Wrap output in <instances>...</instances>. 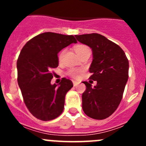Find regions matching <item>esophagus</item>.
Segmentation results:
<instances>
[{
    "label": "esophagus",
    "mask_w": 146,
    "mask_h": 146,
    "mask_svg": "<svg viewBox=\"0 0 146 146\" xmlns=\"http://www.w3.org/2000/svg\"><path fill=\"white\" fill-rule=\"evenodd\" d=\"M78 84H79V82L75 80H73V85H74V86H77Z\"/></svg>",
    "instance_id": "esophagus-1"
}]
</instances>
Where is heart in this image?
Instances as JSON below:
<instances>
[{"label": "heart", "mask_w": 146, "mask_h": 146, "mask_svg": "<svg viewBox=\"0 0 146 146\" xmlns=\"http://www.w3.org/2000/svg\"><path fill=\"white\" fill-rule=\"evenodd\" d=\"M74 49H75V51H76V52H77V55H79V54L82 53V52H84V51H86V50H89V48L87 47V46H86V45H82V44L77 45V46H76L75 48ZM64 52H65V50H63L61 52L59 53V55H58V60H60L62 59ZM80 72H81V70H80V69H69V72H68V74L70 76H72V77H75L76 78V77H79L80 74Z\"/></svg>", "instance_id": "b5f03b06"}]
</instances>
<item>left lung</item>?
I'll return each mask as SVG.
<instances>
[{"mask_svg": "<svg viewBox=\"0 0 146 146\" xmlns=\"http://www.w3.org/2000/svg\"><path fill=\"white\" fill-rule=\"evenodd\" d=\"M75 37L92 50L90 79L97 82L93 88L83 82L86 90L82 95V110L90 118L105 119L116 110L122 99L129 77V60L118 44L102 35L89 33Z\"/></svg>", "mask_w": 146, "mask_h": 146, "instance_id": "obj_1", "label": "left lung"}]
</instances>
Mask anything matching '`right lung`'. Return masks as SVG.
<instances>
[{
    "label": "right lung",
    "instance_id": "add662e5",
    "mask_svg": "<svg viewBox=\"0 0 146 146\" xmlns=\"http://www.w3.org/2000/svg\"><path fill=\"white\" fill-rule=\"evenodd\" d=\"M72 43H77L72 35L46 32L28 41L20 52L17 62L18 85L25 105L38 119L51 121L64 110L66 94L73 83L63 78L58 85H52L51 71L58 66V52Z\"/></svg>",
    "mask_w": 146,
    "mask_h": 146
}]
</instances>
